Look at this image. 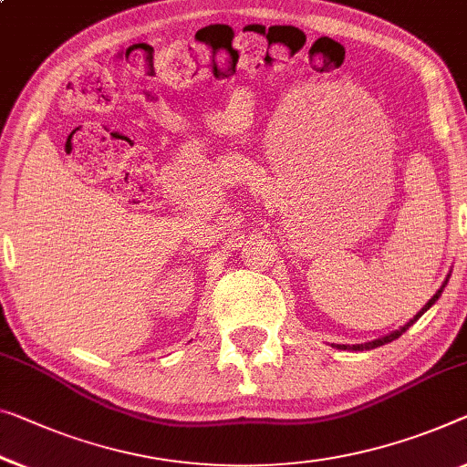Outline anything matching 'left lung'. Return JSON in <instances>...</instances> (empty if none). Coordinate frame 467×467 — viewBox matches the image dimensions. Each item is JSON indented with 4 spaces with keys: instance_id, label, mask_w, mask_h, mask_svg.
Listing matches in <instances>:
<instances>
[{
    "instance_id": "8db88e82",
    "label": "left lung",
    "mask_w": 467,
    "mask_h": 467,
    "mask_svg": "<svg viewBox=\"0 0 467 467\" xmlns=\"http://www.w3.org/2000/svg\"><path fill=\"white\" fill-rule=\"evenodd\" d=\"M444 284H447V282H444ZM444 284L441 285V290H439V292H436V294H434V296L428 300V303L424 305V308H421V311H420L418 315H415V317H413V319H409V321H407V324H405L403 327L394 329V332H390L389 336H382V338H376V340H371V342H365V344H353V347H350V344H340V347H338V348H344V350H347V348H350V350H369V348H378V347H382V344H389V342H392V340H397L400 334H405V332H407V329H409V327H411V326L415 324V321H418V319L421 317V315H424V313L428 311V308H430V306H432V305L436 303V300H439V296H441V294H442V288H444Z\"/></svg>"
}]
</instances>
